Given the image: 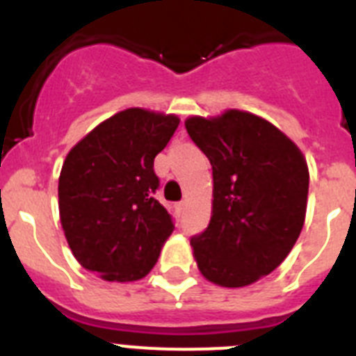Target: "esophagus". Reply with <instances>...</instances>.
<instances>
[{
	"mask_svg": "<svg viewBox=\"0 0 356 356\" xmlns=\"http://www.w3.org/2000/svg\"><path fill=\"white\" fill-rule=\"evenodd\" d=\"M176 210H178V212H180V213H184V210H185V203H184V201H180V203H176Z\"/></svg>",
	"mask_w": 356,
	"mask_h": 356,
	"instance_id": "34e87169",
	"label": "esophagus"
}]
</instances>
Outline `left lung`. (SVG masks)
Segmentation results:
<instances>
[{"label": "left lung", "mask_w": 356, "mask_h": 356, "mask_svg": "<svg viewBox=\"0 0 356 356\" xmlns=\"http://www.w3.org/2000/svg\"><path fill=\"white\" fill-rule=\"evenodd\" d=\"M187 134L210 160L212 217L191 238L197 269L221 287H246L291 253L307 213L308 165L300 147L259 115H193Z\"/></svg>", "instance_id": "obj_1"}]
</instances>
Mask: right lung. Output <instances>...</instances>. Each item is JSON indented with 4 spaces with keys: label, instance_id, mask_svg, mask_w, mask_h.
I'll return each instance as SVG.
<instances>
[{
    "label": "right lung",
    "instance_id": "1",
    "mask_svg": "<svg viewBox=\"0 0 356 356\" xmlns=\"http://www.w3.org/2000/svg\"><path fill=\"white\" fill-rule=\"evenodd\" d=\"M178 124L175 114L127 108L65 156L58 178L62 229L80 266L106 282L144 278L175 229L155 200L153 162Z\"/></svg>",
    "mask_w": 356,
    "mask_h": 356
}]
</instances>
